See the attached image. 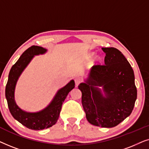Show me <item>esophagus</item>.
<instances>
[{
  "instance_id": "34e87169",
  "label": "esophagus",
  "mask_w": 149,
  "mask_h": 149,
  "mask_svg": "<svg viewBox=\"0 0 149 149\" xmlns=\"http://www.w3.org/2000/svg\"><path fill=\"white\" fill-rule=\"evenodd\" d=\"M74 82H75V85H76V86L77 87L79 84H80L81 79L79 78H75L74 79Z\"/></svg>"
}]
</instances>
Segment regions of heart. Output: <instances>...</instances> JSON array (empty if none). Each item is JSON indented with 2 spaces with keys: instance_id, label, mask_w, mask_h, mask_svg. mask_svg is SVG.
<instances>
[{
  "instance_id": "1",
  "label": "heart",
  "mask_w": 149,
  "mask_h": 149,
  "mask_svg": "<svg viewBox=\"0 0 149 149\" xmlns=\"http://www.w3.org/2000/svg\"><path fill=\"white\" fill-rule=\"evenodd\" d=\"M87 58H91V64L92 66H96L98 65L102 61V58L99 54H94L93 55V53H91L88 55Z\"/></svg>"
}]
</instances>
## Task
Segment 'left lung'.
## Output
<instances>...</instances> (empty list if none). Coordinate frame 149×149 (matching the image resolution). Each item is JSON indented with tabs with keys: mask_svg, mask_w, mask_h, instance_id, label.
Wrapping results in <instances>:
<instances>
[{
	"mask_svg": "<svg viewBox=\"0 0 149 149\" xmlns=\"http://www.w3.org/2000/svg\"><path fill=\"white\" fill-rule=\"evenodd\" d=\"M102 49L106 54L104 64L93 66L78 87L89 123L109 128L130 115L137 89L134 70L123 54L114 47Z\"/></svg>",
	"mask_w": 149,
	"mask_h": 149,
	"instance_id": "8db88e82",
	"label": "left lung"
}]
</instances>
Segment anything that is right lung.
I'll return each mask as SVG.
<instances>
[{"label": "right lung", "instance_id": "add662e5", "mask_svg": "<svg viewBox=\"0 0 149 149\" xmlns=\"http://www.w3.org/2000/svg\"><path fill=\"white\" fill-rule=\"evenodd\" d=\"M47 49L40 46H32L24 52L10 70L5 88V97L9 111L15 119L29 129L41 130L52 127L56 123L62 105L68 93L74 88V81L59 89L52 102L41 111L27 112L18 107L15 100V90L20 75L35 56L45 54Z\"/></svg>", "mask_w": 149, "mask_h": 149}]
</instances>
